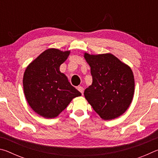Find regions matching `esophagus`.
<instances>
[{"mask_svg": "<svg viewBox=\"0 0 158 158\" xmlns=\"http://www.w3.org/2000/svg\"><path fill=\"white\" fill-rule=\"evenodd\" d=\"M77 89H78L79 91L81 93V94H83V93H84V88H83L82 86H78V87H77Z\"/></svg>", "mask_w": 158, "mask_h": 158, "instance_id": "esophagus-1", "label": "esophagus"}]
</instances>
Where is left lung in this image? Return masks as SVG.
<instances>
[{
	"label": "left lung",
	"mask_w": 158,
	"mask_h": 158,
	"mask_svg": "<svg viewBox=\"0 0 158 158\" xmlns=\"http://www.w3.org/2000/svg\"><path fill=\"white\" fill-rule=\"evenodd\" d=\"M90 67L93 83L84 91L85 98L104 120L124 114L132 102L135 79L132 69L111 53H84Z\"/></svg>",
	"instance_id": "obj_1"
}]
</instances>
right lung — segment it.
<instances>
[{"label": "right lung", "mask_w": 158, "mask_h": 158, "mask_svg": "<svg viewBox=\"0 0 158 158\" xmlns=\"http://www.w3.org/2000/svg\"><path fill=\"white\" fill-rule=\"evenodd\" d=\"M69 53L53 48L45 50L29 64L23 74L26 100L35 113L45 118L57 117L73 98L81 95L60 71Z\"/></svg>", "instance_id": "add662e5"}]
</instances>
